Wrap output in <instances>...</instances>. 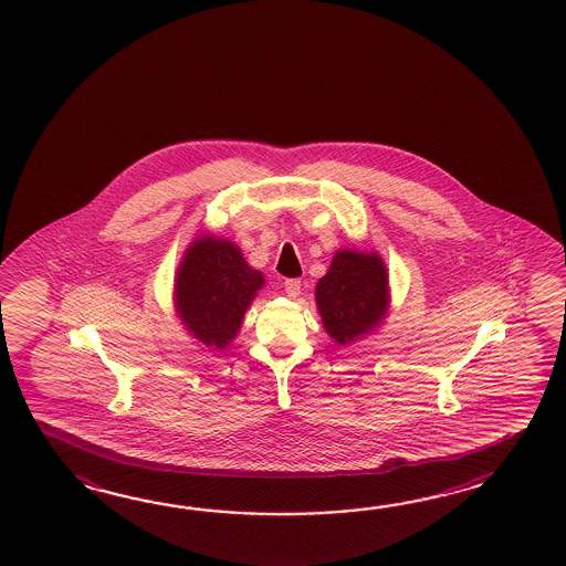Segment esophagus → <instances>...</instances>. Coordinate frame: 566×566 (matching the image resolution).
Wrapping results in <instances>:
<instances>
[{
	"mask_svg": "<svg viewBox=\"0 0 566 566\" xmlns=\"http://www.w3.org/2000/svg\"><path fill=\"white\" fill-rule=\"evenodd\" d=\"M285 293H287L289 297H297L301 293L300 279H287L285 281Z\"/></svg>",
	"mask_w": 566,
	"mask_h": 566,
	"instance_id": "obj_1",
	"label": "esophagus"
}]
</instances>
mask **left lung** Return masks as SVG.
Here are the masks:
<instances>
[{
    "instance_id": "1",
    "label": "left lung",
    "mask_w": 566,
    "mask_h": 566,
    "mask_svg": "<svg viewBox=\"0 0 566 566\" xmlns=\"http://www.w3.org/2000/svg\"><path fill=\"white\" fill-rule=\"evenodd\" d=\"M315 300L325 332L348 344L380 324L388 303V275L378 254L339 251L317 281Z\"/></svg>"
}]
</instances>
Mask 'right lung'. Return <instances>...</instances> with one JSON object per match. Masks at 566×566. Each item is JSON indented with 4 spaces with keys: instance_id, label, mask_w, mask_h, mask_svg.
Listing matches in <instances>:
<instances>
[{
    "instance_id": "right-lung-1",
    "label": "right lung",
    "mask_w": 566,
    "mask_h": 566,
    "mask_svg": "<svg viewBox=\"0 0 566 566\" xmlns=\"http://www.w3.org/2000/svg\"><path fill=\"white\" fill-rule=\"evenodd\" d=\"M265 279L247 265L239 247L198 239L181 261L176 305L181 322L206 346L227 348Z\"/></svg>"
}]
</instances>
